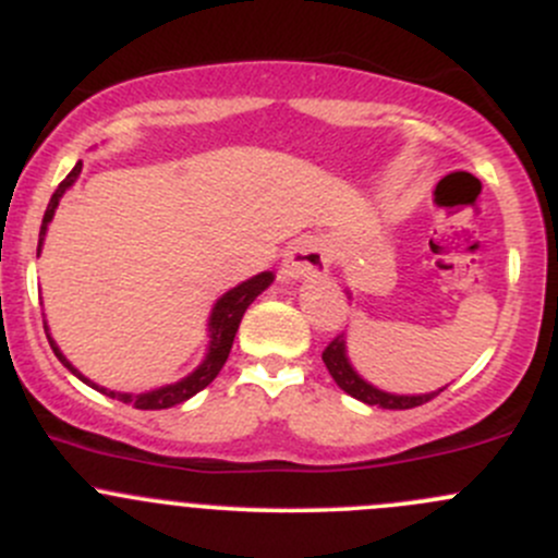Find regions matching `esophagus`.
Returning <instances> with one entry per match:
<instances>
[{"label": "esophagus", "instance_id": "obj_1", "mask_svg": "<svg viewBox=\"0 0 558 558\" xmlns=\"http://www.w3.org/2000/svg\"><path fill=\"white\" fill-rule=\"evenodd\" d=\"M329 267V245L318 238H305L296 240L294 245L286 251L283 264H280V272L286 278H307V275H320Z\"/></svg>", "mask_w": 558, "mask_h": 558}]
</instances>
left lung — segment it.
<instances>
[{"label": "left lung", "instance_id": "obj_1", "mask_svg": "<svg viewBox=\"0 0 558 558\" xmlns=\"http://www.w3.org/2000/svg\"><path fill=\"white\" fill-rule=\"evenodd\" d=\"M320 359H324L326 369H329V375L335 378V384L340 386L342 391L351 393V397H356V399H362V402H367V404H378V408H388V410L418 408V404H426L429 399H435L437 393L442 391L440 388L437 393H421V397H397V393L378 391V388L364 384V380L353 373L351 364H348L345 340H342V335H337L335 340L324 348Z\"/></svg>", "mask_w": 558, "mask_h": 558}]
</instances>
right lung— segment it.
Returning <instances> with one entry per match:
<instances>
[{
  "mask_svg": "<svg viewBox=\"0 0 558 558\" xmlns=\"http://www.w3.org/2000/svg\"><path fill=\"white\" fill-rule=\"evenodd\" d=\"M81 167L83 165L77 161V165L72 167V172L66 174L64 180H61L59 189L53 191V196H50L48 207H45L43 227H39V245H43L45 229H48V223H50V218H53L56 207H59L61 194H64V191L70 189L72 183H75V178L81 174ZM37 253H39V247H37ZM269 283H272V272H262V275H256V278L240 283L238 289L227 291V294H223L221 300L216 302V307H213V315H210V351H207L205 362H202L199 367H196L194 373L189 375V378L178 380V384H172V386L156 388V391L137 393V397H132V393L107 391V388H99V391L107 393V397H112V399H121V402L132 404V408H137V410H165V408H172V404L185 402L189 397H194L196 391H202L205 386H210L213 380H216V375L221 373V367L227 364V359H229V351H232V342H234V335H238L240 320H243V313L247 311V305H251V302L256 300V296L262 294L264 289H267ZM45 335H48V331H45ZM48 342H50V348H53L56 356H59V362L64 364V367L70 369L72 375H77L83 384L94 386L92 380L83 378V375L77 373V369L72 367L70 362H66L64 353H61L59 348H56V342L50 340V335H48ZM94 388H97V386H94Z\"/></svg>",
  "mask_w": 558,
  "mask_h": 558,
  "instance_id": "right-lung-1",
  "label": "right lung"
}]
</instances>
